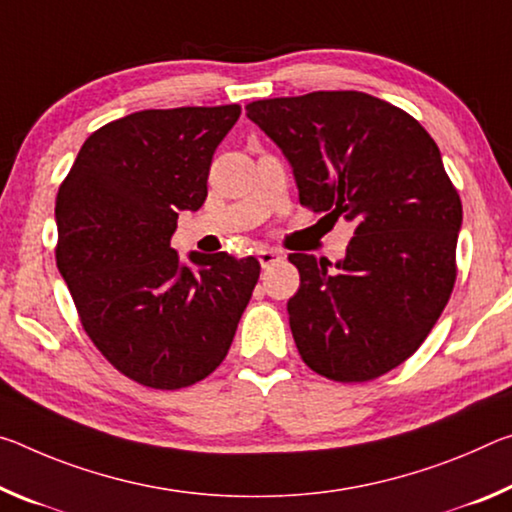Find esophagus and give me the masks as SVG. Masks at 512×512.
<instances>
[{"label":"esophagus","mask_w":512,"mask_h":512,"mask_svg":"<svg viewBox=\"0 0 512 512\" xmlns=\"http://www.w3.org/2000/svg\"><path fill=\"white\" fill-rule=\"evenodd\" d=\"M256 256H258V261H261V267H270L274 263L283 261V251H279V249H261Z\"/></svg>","instance_id":"obj_1"}]
</instances>
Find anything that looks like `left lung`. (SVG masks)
<instances>
[{
	"instance_id": "obj_1",
	"label": "left lung",
	"mask_w": 512,
	"mask_h": 512,
	"mask_svg": "<svg viewBox=\"0 0 512 512\" xmlns=\"http://www.w3.org/2000/svg\"><path fill=\"white\" fill-rule=\"evenodd\" d=\"M247 117L292 165L301 206L356 224L347 256L290 254L288 301L313 372L363 383L420 349L456 283L463 204L440 149L413 115L358 90L258 99Z\"/></svg>"
}]
</instances>
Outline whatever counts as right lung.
Listing matches in <instances>:
<instances>
[{"instance_id": "right-lung-1", "label": "right lung", "mask_w": 512, "mask_h": 512, "mask_svg": "<svg viewBox=\"0 0 512 512\" xmlns=\"http://www.w3.org/2000/svg\"><path fill=\"white\" fill-rule=\"evenodd\" d=\"M240 106L138 111L90 133L56 195V265L83 331L117 372L156 390L206 379L229 351L261 274L254 256L170 247L208 195Z\"/></svg>"}]
</instances>
